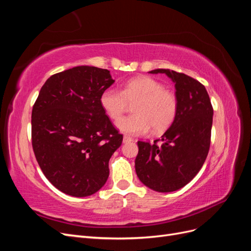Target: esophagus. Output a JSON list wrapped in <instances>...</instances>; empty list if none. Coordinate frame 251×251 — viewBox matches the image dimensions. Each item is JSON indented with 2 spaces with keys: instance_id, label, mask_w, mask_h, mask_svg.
<instances>
[{
  "instance_id": "34e87169",
  "label": "esophagus",
  "mask_w": 251,
  "mask_h": 251,
  "mask_svg": "<svg viewBox=\"0 0 251 251\" xmlns=\"http://www.w3.org/2000/svg\"><path fill=\"white\" fill-rule=\"evenodd\" d=\"M131 141H133V138L130 137V136H126V135L124 136V143H127V142H131Z\"/></svg>"
}]
</instances>
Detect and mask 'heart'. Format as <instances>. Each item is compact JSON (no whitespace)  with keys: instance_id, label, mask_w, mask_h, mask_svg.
<instances>
[{"instance_id":"obj_1","label":"heart","mask_w":251,"mask_h":251,"mask_svg":"<svg viewBox=\"0 0 251 251\" xmlns=\"http://www.w3.org/2000/svg\"><path fill=\"white\" fill-rule=\"evenodd\" d=\"M133 104L135 114L118 121L121 132L141 135L153 128L162 133L171 126L177 115L178 102L175 94L158 80L140 76L126 82L123 90L107 89L100 96V104L112 120H119Z\"/></svg>"}]
</instances>
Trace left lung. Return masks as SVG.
<instances>
[{
	"label": "left lung",
	"instance_id": "left-lung-1",
	"mask_svg": "<svg viewBox=\"0 0 251 251\" xmlns=\"http://www.w3.org/2000/svg\"><path fill=\"white\" fill-rule=\"evenodd\" d=\"M150 73H165L172 78L178 110L174 123L160 139L151 144L137 142L135 170L146 186L159 193H170L185 186L204 164L210 147L214 109L206 89L197 79L169 69Z\"/></svg>",
	"mask_w": 251,
	"mask_h": 251
}]
</instances>
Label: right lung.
Instances as JSON below:
<instances>
[{"label":"right lung","mask_w":251,"mask_h":251,"mask_svg":"<svg viewBox=\"0 0 251 251\" xmlns=\"http://www.w3.org/2000/svg\"><path fill=\"white\" fill-rule=\"evenodd\" d=\"M114 81L107 69L74 67L50 76L33 104L36 161L64 194L91 196L108 180L109 160L124 138L100 104Z\"/></svg>","instance_id":"add662e5"}]
</instances>
